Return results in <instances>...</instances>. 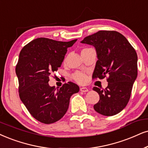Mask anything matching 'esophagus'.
I'll return each mask as SVG.
<instances>
[{"label": "esophagus", "instance_id": "1", "mask_svg": "<svg viewBox=\"0 0 148 148\" xmlns=\"http://www.w3.org/2000/svg\"><path fill=\"white\" fill-rule=\"evenodd\" d=\"M80 91H81V92H87V91H89V89H88V88L87 87H80Z\"/></svg>", "mask_w": 148, "mask_h": 148}]
</instances>
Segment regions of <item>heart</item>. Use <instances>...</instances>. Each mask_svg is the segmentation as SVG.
<instances>
[{"label":"heart","instance_id":"obj_1","mask_svg":"<svg viewBox=\"0 0 148 148\" xmlns=\"http://www.w3.org/2000/svg\"><path fill=\"white\" fill-rule=\"evenodd\" d=\"M88 49H90V48H83L82 51H83V50H88ZM73 78H74V80H75L76 82H77V83H85L86 79H87V76H86V74H84V73H83V72H76L74 75H73Z\"/></svg>","mask_w":148,"mask_h":148}]
</instances>
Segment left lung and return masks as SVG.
<instances>
[{
    "label": "left lung",
    "instance_id": "obj_1",
    "mask_svg": "<svg viewBox=\"0 0 148 148\" xmlns=\"http://www.w3.org/2000/svg\"><path fill=\"white\" fill-rule=\"evenodd\" d=\"M81 43L92 45L96 50L98 60L93 79L106 77L108 82V86L102 90L93 88L100 96L93 108L101 115H115L128 104L137 76L135 50L124 35L115 31H98L85 37Z\"/></svg>",
    "mask_w": 148,
    "mask_h": 148
}]
</instances>
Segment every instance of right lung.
Wrapping results in <instances>:
<instances>
[{
	"mask_svg": "<svg viewBox=\"0 0 148 148\" xmlns=\"http://www.w3.org/2000/svg\"><path fill=\"white\" fill-rule=\"evenodd\" d=\"M77 40L59 42L40 37L24 46L16 67L20 100L35 119L50 124L62 118L79 87L72 82L56 89L48 84L52 73L61 67L68 48Z\"/></svg>",
	"mask_w": 148,
	"mask_h": 148,
	"instance_id": "add662e5",
	"label": "right lung"
}]
</instances>
